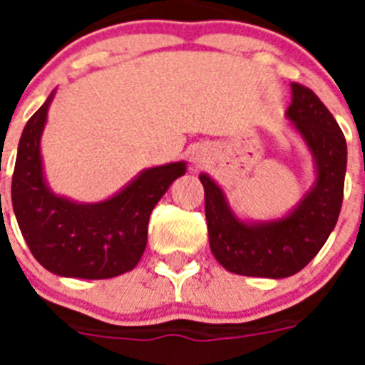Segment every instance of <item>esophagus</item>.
<instances>
[{"mask_svg": "<svg viewBox=\"0 0 365 365\" xmlns=\"http://www.w3.org/2000/svg\"><path fill=\"white\" fill-rule=\"evenodd\" d=\"M195 163H197V159H195Z\"/></svg>", "mask_w": 365, "mask_h": 365, "instance_id": "1", "label": "esophagus"}]
</instances>
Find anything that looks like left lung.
<instances>
[{
  "instance_id": "1",
  "label": "left lung",
  "mask_w": 365,
  "mask_h": 365,
  "mask_svg": "<svg viewBox=\"0 0 365 365\" xmlns=\"http://www.w3.org/2000/svg\"><path fill=\"white\" fill-rule=\"evenodd\" d=\"M292 104L287 109L309 150L314 155L316 182L296 210L278 221H240L227 205L225 193L208 175L205 215L215 259L227 270L254 278H287L299 272L320 252L338 221L344 199L347 144L340 125L318 96L292 82Z\"/></svg>"
}]
</instances>
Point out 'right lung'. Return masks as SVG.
I'll list each match as a JSON object with an SVG mask.
<instances>
[{
	"mask_svg": "<svg viewBox=\"0 0 365 365\" xmlns=\"http://www.w3.org/2000/svg\"><path fill=\"white\" fill-rule=\"evenodd\" d=\"M54 93L45 100L19 138L12 208L32 256L49 272L66 278L106 279L135 269L148 241L151 210L185 163L144 170L111 199L78 205L47 188L40 155V137Z\"/></svg>",
	"mask_w": 365,
	"mask_h": 365,
	"instance_id": "1",
	"label": "right lung"
}]
</instances>
